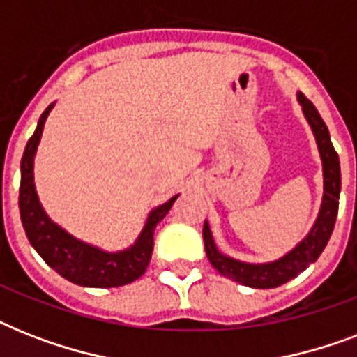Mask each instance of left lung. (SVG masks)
Wrapping results in <instances>:
<instances>
[{"label":"left lung","mask_w":357,"mask_h":357,"mask_svg":"<svg viewBox=\"0 0 357 357\" xmlns=\"http://www.w3.org/2000/svg\"><path fill=\"white\" fill-rule=\"evenodd\" d=\"M298 102L302 105L305 119L310 122L313 135L317 139V146L321 151L322 172H324V196H322L321 213L317 217L315 226L311 228L307 237L302 243L283 255L282 259L272 261V263H263V265H254V263H243V261L231 259L228 255L220 254L213 241L209 224H204V244H206L207 259L222 276L229 278L237 283H243L246 287L254 289H272L280 287L289 280H293L304 272L311 263L319 259L322 250L326 248L330 235L335 226L339 209V192H341V167H339L337 151L333 150L330 133L324 120L315 109V105L307 98L298 92Z\"/></svg>","instance_id":"8db88e82"}]
</instances>
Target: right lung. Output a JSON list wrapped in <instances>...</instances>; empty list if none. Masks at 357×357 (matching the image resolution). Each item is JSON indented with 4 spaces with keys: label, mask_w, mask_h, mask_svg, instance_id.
<instances>
[{
    "label": "right lung",
    "mask_w": 357,
    "mask_h": 357,
    "mask_svg": "<svg viewBox=\"0 0 357 357\" xmlns=\"http://www.w3.org/2000/svg\"><path fill=\"white\" fill-rule=\"evenodd\" d=\"M53 109V103L38 119L35 133L25 146L22 157V181H20V217L24 224L25 235L33 244V248L40 254L47 265L55 268L68 282L83 287H120L126 283L139 280L150 265L153 252V231L178 196H174L167 204L155 207L146 220L144 229L131 248L122 252H103V250L77 241L63 228L52 222L42 209L35 190L33 178V161L36 148L40 142L42 129L47 114Z\"/></svg>",
    "instance_id": "add662e5"
}]
</instances>
